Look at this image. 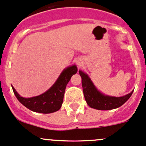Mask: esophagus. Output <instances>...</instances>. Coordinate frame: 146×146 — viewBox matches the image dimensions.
Segmentation results:
<instances>
[{"label": "esophagus", "mask_w": 146, "mask_h": 146, "mask_svg": "<svg viewBox=\"0 0 146 146\" xmlns=\"http://www.w3.org/2000/svg\"><path fill=\"white\" fill-rule=\"evenodd\" d=\"M77 63H78V65H80L81 64V61H80V60H78Z\"/></svg>", "instance_id": "obj_1"}]
</instances>
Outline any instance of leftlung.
<instances>
[{"mask_svg": "<svg viewBox=\"0 0 146 146\" xmlns=\"http://www.w3.org/2000/svg\"><path fill=\"white\" fill-rule=\"evenodd\" d=\"M79 74L82 78V86L85 99L87 104L92 108L108 111L119 108L130 98L133 92H131L122 97L106 96L98 90L86 73L79 70Z\"/></svg>", "mask_w": 146, "mask_h": 146, "instance_id": "left-lung-1", "label": "left lung"}]
</instances>
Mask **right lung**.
Returning <instances> with one entry per match:
<instances>
[{
  "label": "right lung",
  "mask_w": 146,
  "mask_h": 146,
  "mask_svg": "<svg viewBox=\"0 0 146 146\" xmlns=\"http://www.w3.org/2000/svg\"><path fill=\"white\" fill-rule=\"evenodd\" d=\"M78 68L76 65L69 66L63 70L56 83L46 92L32 98L21 97L12 86L13 90L20 103L31 111L40 113H51L58 111L63 101L65 90L68 83Z\"/></svg>",
  "instance_id": "add662e5"
}]
</instances>
